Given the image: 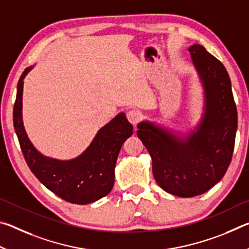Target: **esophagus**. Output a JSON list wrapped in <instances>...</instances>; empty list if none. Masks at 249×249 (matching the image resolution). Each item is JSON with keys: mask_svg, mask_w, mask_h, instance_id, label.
I'll list each match as a JSON object with an SVG mask.
<instances>
[{"mask_svg": "<svg viewBox=\"0 0 249 249\" xmlns=\"http://www.w3.org/2000/svg\"><path fill=\"white\" fill-rule=\"evenodd\" d=\"M126 116H127V120L129 121V123L133 124L134 126H136V124L142 119L141 112L137 111V109H132V111H129Z\"/></svg>", "mask_w": 249, "mask_h": 249, "instance_id": "34e87169", "label": "esophagus"}]
</instances>
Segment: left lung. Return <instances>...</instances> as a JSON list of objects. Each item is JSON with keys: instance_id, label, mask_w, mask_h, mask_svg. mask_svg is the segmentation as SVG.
I'll use <instances>...</instances> for the list:
<instances>
[{"instance_id": "8db88e82", "label": "left lung", "mask_w": 249, "mask_h": 249, "mask_svg": "<svg viewBox=\"0 0 249 249\" xmlns=\"http://www.w3.org/2000/svg\"><path fill=\"white\" fill-rule=\"evenodd\" d=\"M188 50L203 90L199 123L187 133L155 121L137 125V136L153 160L155 180L162 190L181 197L203 195L220 182L231 163L237 130V109L225 67L199 44Z\"/></svg>"}]
</instances>
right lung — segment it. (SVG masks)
I'll use <instances>...</instances> for the list:
<instances>
[{
    "label": "right lung",
    "mask_w": 249,
    "mask_h": 249,
    "mask_svg": "<svg viewBox=\"0 0 249 249\" xmlns=\"http://www.w3.org/2000/svg\"><path fill=\"white\" fill-rule=\"evenodd\" d=\"M35 65L24 70L18 83L13 122L20 148L29 169L46 188L73 204H89L111 192L115 165L122 145L133 134V125L121 112L98 130L78 157L61 160L45 156L27 136L23 122L24 79Z\"/></svg>",
    "instance_id": "right-lung-1"
}]
</instances>
